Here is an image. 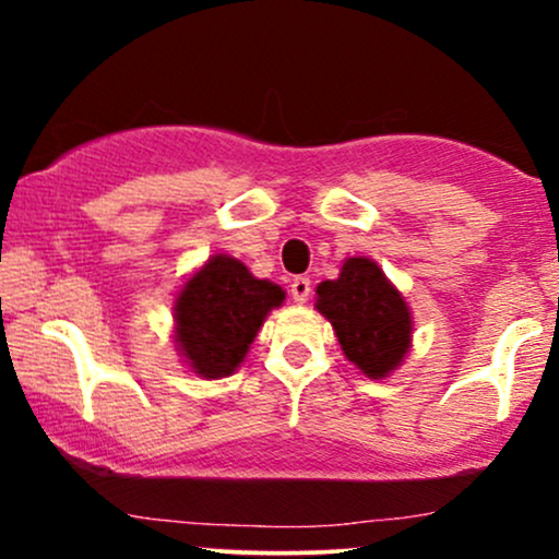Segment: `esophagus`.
Here are the masks:
<instances>
[{
  "label": "esophagus",
  "instance_id": "esophagus-1",
  "mask_svg": "<svg viewBox=\"0 0 559 559\" xmlns=\"http://www.w3.org/2000/svg\"><path fill=\"white\" fill-rule=\"evenodd\" d=\"M310 292H312V284L310 278H305V275H297V278L292 281V299L297 301V305H305V301L310 299Z\"/></svg>",
  "mask_w": 559,
  "mask_h": 559
}]
</instances>
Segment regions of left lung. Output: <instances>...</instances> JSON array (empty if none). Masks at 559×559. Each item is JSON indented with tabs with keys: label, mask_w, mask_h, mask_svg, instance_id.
<instances>
[{
	"label": "left lung",
	"mask_w": 559,
	"mask_h": 559,
	"mask_svg": "<svg viewBox=\"0 0 559 559\" xmlns=\"http://www.w3.org/2000/svg\"><path fill=\"white\" fill-rule=\"evenodd\" d=\"M316 310L333 325L344 357L381 381L413 349V312L378 262L346 258L338 278L316 288Z\"/></svg>",
	"instance_id": "8db88e82"
}]
</instances>
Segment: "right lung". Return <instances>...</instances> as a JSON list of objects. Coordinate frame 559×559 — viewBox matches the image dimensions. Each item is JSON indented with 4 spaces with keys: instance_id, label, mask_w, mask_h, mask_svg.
Wrapping results in <instances>:
<instances>
[{
    "instance_id": "add662e5",
    "label": "right lung",
    "mask_w": 559,
    "mask_h": 559,
    "mask_svg": "<svg viewBox=\"0 0 559 559\" xmlns=\"http://www.w3.org/2000/svg\"><path fill=\"white\" fill-rule=\"evenodd\" d=\"M284 299V288L254 278L241 260L213 254L186 278L173 301L178 357L199 378L236 373L265 318Z\"/></svg>"
}]
</instances>
